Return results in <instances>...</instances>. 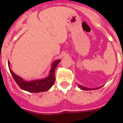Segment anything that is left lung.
I'll use <instances>...</instances> for the list:
<instances>
[{
	"instance_id": "left-lung-1",
	"label": "left lung",
	"mask_w": 123,
	"mask_h": 123,
	"mask_svg": "<svg viewBox=\"0 0 123 123\" xmlns=\"http://www.w3.org/2000/svg\"><path fill=\"white\" fill-rule=\"evenodd\" d=\"M78 86H79V87L82 90H84V91H90V90H95V89H98L99 88H101L102 86H100L99 87L95 88V89H91V88H88V87H84V86H82L81 85H79L78 84Z\"/></svg>"
}]
</instances>
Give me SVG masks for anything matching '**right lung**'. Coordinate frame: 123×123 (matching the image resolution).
Here are the masks:
<instances>
[{"mask_svg": "<svg viewBox=\"0 0 123 123\" xmlns=\"http://www.w3.org/2000/svg\"><path fill=\"white\" fill-rule=\"evenodd\" d=\"M61 60H56L52 63V68L50 71V73L48 77L43 79L35 80L32 81H25L18 75H16L9 68V61H8V66L11 75L13 79L22 89L31 92H40L47 91L54 85L55 79V69Z\"/></svg>", "mask_w": 123, "mask_h": 123, "instance_id": "add662e5", "label": "right lung"}]
</instances>
